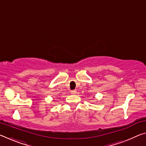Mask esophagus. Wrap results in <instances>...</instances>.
<instances>
[{"mask_svg": "<svg viewBox=\"0 0 146 146\" xmlns=\"http://www.w3.org/2000/svg\"><path fill=\"white\" fill-rule=\"evenodd\" d=\"M71 94H73V95H75V94L76 93V90H72L71 91Z\"/></svg>", "mask_w": 146, "mask_h": 146, "instance_id": "1", "label": "esophagus"}]
</instances>
